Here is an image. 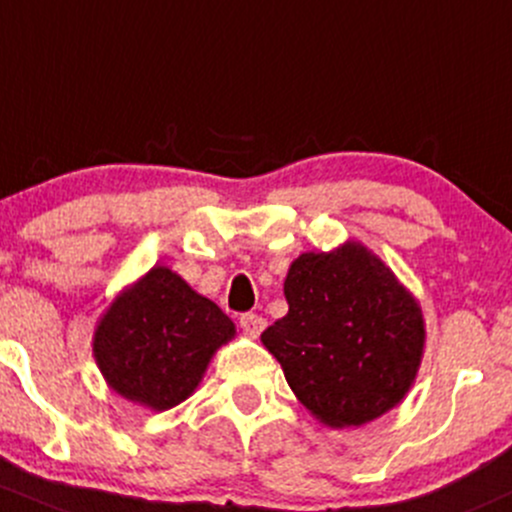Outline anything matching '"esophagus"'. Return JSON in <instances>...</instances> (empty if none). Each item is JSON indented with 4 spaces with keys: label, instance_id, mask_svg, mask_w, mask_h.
Returning a JSON list of instances; mask_svg holds the SVG:
<instances>
[{
    "label": "esophagus",
    "instance_id": "obj_1",
    "mask_svg": "<svg viewBox=\"0 0 512 512\" xmlns=\"http://www.w3.org/2000/svg\"><path fill=\"white\" fill-rule=\"evenodd\" d=\"M240 326L247 336H260L262 328L267 326V321L262 319L260 314H242L240 316Z\"/></svg>",
    "mask_w": 512,
    "mask_h": 512
}]
</instances>
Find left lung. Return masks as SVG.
I'll return each instance as SVG.
<instances>
[{
  "label": "left lung",
  "instance_id": "8db88e82",
  "mask_svg": "<svg viewBox=\"0 0 512 512\" xmlns=\"http://www.w3.org/2000/svg\"><path fill=\"white\" fill-rule=\"evenodd\" d=\"M287 316L262 333L294 395L328 427H358L410 390L424 348L419 304L358 242L304 252L284 282Z\"/></svg>",
  "mask_w": 512,
  "mask_h": 512
}]
</instances>
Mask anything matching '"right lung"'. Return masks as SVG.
I'll list each match as a JSON object with an SVG mask.
<instances>
[{"label":"right lung","mask_w":512,"mask_h":512,"mask_svg":"<svg viewBox=\"0 0 512 512\" xmlns=\"http://www.w3.org/2000/svg\"><path fill=\"white\" fill-rule=\"evenodd\" d=\"M233 336L218 304L154 267L102 316L93 353L112 390L161 412L196 390L215 348Z\"/></svg>","instance_id":"right-lung-1"}]
</instances>
